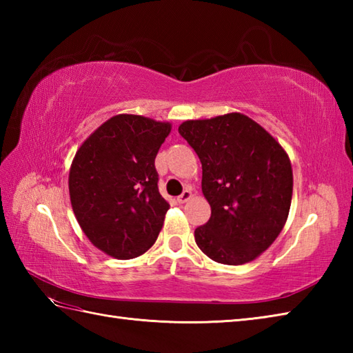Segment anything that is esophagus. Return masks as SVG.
I'll list each match as a JSON object with an SVG mask.
<instances>
[{
    "mask_svg": "<svg viewBox=\"0 0 353 353\" xmlns=\"http://www.w3.org/2000/svg\"><path fill=\"white\" fill-rule=\"evenodd\" d=\"M191 197H192L191 190H185V191L181 194V196L177 197V201H179V203H186V201H188Z\"/></svg>",
    "mask_w": 353,
    "mask_h": 353,
    "instance_id": "34e87169",
    "label": "esophagus"
}]
</instances>
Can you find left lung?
<instances>
[{
  "label": "left lung",
  "mask_w": 353,
  "mask_h": 353,
  "mask_svg": "<svg viewBox=\"0 0 353 353\" xmlns=\"http://www.w3.org/2000/svg\"><path fill=\"white\" fill-rule=\"evenodd\" d=\"M179 133L201 162V191L211 219L194 232L215 262L241 265L273 244L292 197L288 154L272 134L243 114L190 119Z\"/></svg>",
  "instance_id": "obj_1"
}]
</instances>
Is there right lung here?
Instances as JSON below:
<instances>
[{
  "label": "right lung",
  "mask_w": 353,
  "mask_h": 353,
  "mask_svg": "<svg viewBox=\"0 0 353 353\" xmlns=\"http://www.w3.org/2000/svg\"><path fill=\"white\" fill-rule=\"evenodd\" d=\"M170 123L115 115L77 150L70 170V197L81 230L97 249L117 259L145 253L170 209L157 188L156 154Z\"/></svg>",
  "instance_id": "1"
}]
</instances>
